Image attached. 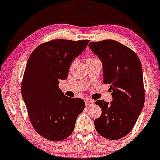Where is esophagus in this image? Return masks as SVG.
Returning <instances> with one entry per match:
<instances>
[{"label":"esophagus","mask_w":160,"mask_h":160,"mask_svg":"<svg viewBox=\"0 0 160 160\" xmlns=\"http://www.w3.org/2000/svg\"><path fill=\"white\" fill-rule=\"evenodd\" d=\"M94 102L92 101V100H90V99H86L85 100V106H91L93 105Z\"/></svg>","instance_id":"obj_1"}]
</instances>
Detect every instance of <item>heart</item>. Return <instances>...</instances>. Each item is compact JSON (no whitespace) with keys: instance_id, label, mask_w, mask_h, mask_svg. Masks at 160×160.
I'll return each mask as SVG.
<instances>
[{"instance_id":"b5f03b06","label":"heart","mask_w":160,"mask_h":160,"mask_svg":"<svg viewBox=\"0 0 160 160\" xmlns=\"http://www.w3.org/2000/svg\"><path fill=\"white\" fill-rule=\"evenodd\" d=\"M96 58H95V57H88V58L87 59L86 61H89V60H92V59H95Z\"/></svg>"}]
</instances>
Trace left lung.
I'll return each instance as SVG.
<instances>
[{"label": "left lung", "instance_id": "obj_1", "mask_svg": "<svg viewBox=\"0 0 160 160\" xmlns=\"http://www.w3.org/2000/svg\"><path fill=\"white\" fill-rule=\"evenodd\" d=\"M90 49L103 64V82L110 84L113 101L98 100L102 114L95 119L97 132L116 140L132 130L144 104L142 64L133 50L115 40L90 42Z\"/></svg>", "mask_w": 160, "mask_h": 160}]
</instances>
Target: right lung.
Masks as SVG:
<instances>
[{
    "label": "right lung",
    "instance_id": "right-lung-1",
    "mask_svg": "<svg viewBox=\"0 0 160 160\" xmlns=\"http://www.w3.org/2000/svg\"><path fill=\"white\" fill-rule=\"evenodd\" d=\"M89 42L52 40L38 46L27 61L21 95L36 132L50 141H62L71 135L85 108L82 99L66 96L59 84L68 78L71 63Z\"/></svg>",
    "mask_w": 160,
    "mask_h": 160
}]
</instances>
